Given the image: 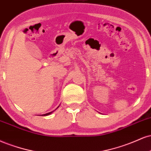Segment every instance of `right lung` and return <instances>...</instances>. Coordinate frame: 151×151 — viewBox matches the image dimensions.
<instances>
[{
	"label": "right lung",
	"mask_w": 151,
	"mask_h": 151,
	"mask_svg": "<svg viewBox=\"0 0 151 151\" xmlns=\"http://www.w3.org/2000/svg\"><path fill=\"white\" fill-rule=\"evenodd\" d=\"M53 111H51V112H49V113H47V114H42V116H47V115H49V114H51V113H52Z\"/></svg>",
	"instance_id": "add662e5"
}]
</instances>
